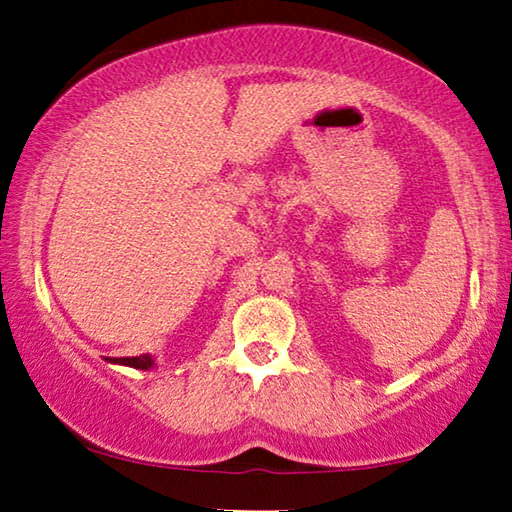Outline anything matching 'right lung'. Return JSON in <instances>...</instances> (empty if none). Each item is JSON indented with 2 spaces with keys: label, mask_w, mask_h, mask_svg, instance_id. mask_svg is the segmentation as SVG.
Masks as SVG:
<instances>
[{
  "label": "right lung",
  "mask_w": 512,
  "mask_h": 512,
  "mask_svg": "<svg viewBox=\"0 0 512 512\" xmlns=\"http://www.w3.org/2000/svg\"><path fill=\"white\" fill-rule=\"evenodd\" d=\"M110 364H121V366H130V369H139V371H150L155 369V357L152 355H139V357H110L107 360Z\"/></svg>",
  "instance_id": "add662e5"
}]
</instances>
